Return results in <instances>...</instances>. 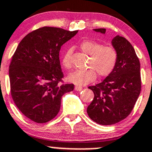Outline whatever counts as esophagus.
Masks as SVG:
<instances>
[{"mask_svg": "<svg viewBox=\"0 0 152 152\" xmlns=\"http://www.w3.org/2000/svg\"><path fill=\"white\" fill-rule=\"evenodd\" d=\"M83 89V88L81 87V86H75V90H76V91H81V90Z\"/></svg>", "mask_w": 152, "mask_h": 152, "instance_id": "1", "label": "esophagus"}]
</instances>
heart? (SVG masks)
<instances>
[{"instance_id": "1", "label": "heart", "mask_w": 152, "mask_h": 152, "mask_svg": "<svg viewBox=\"0 0 152 152\" xmlns=\"http://www.w3.org/2000/svg\"><path fill=\"white\" fill-rule=\"evenodd\" d=\"M80 48L86 54L90 56L86 70H78L68 76L71 82L79 86L92 82L97 74L104 77L110 74L118 61V53L113 47L104 45L93 40H84L80 45ZM63 66L67 69L72 68L71 50L64 53L62 58Z\"/></svg>"}]
</instances>
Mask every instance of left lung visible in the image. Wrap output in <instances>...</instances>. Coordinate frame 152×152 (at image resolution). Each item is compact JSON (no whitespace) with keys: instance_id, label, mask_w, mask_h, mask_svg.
<instances>
[{"instance_id":"1","label":"left lung","mask_w":152,"mask_h":152,"mask_svg":"<svg viewBox=\"0 0 152 152\" xmlns=\"http://www.w3.org/2000/svg\"><path fill=\"white\" fill-rule=\"evenodd\" d=\"M104 34L105 29H94ZM112 44L118 53V61L110 74L95 86H89L94 97L87 107L90 118L107 126L129 115L141 89L140 62L132 45L126 38L116 36Z\"/></svg>"}]
</instances>
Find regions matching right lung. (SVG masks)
<instances>
[{
  "label": "right lung",
  "mask_w": 152,
  "mask_h": 152,
  "mask_svg": "<svg viewBox=\"0 0 152 152\" xmlns=\"http://www.w3.org/2000/svg\"><path fill=\"white\" fill-rule=\"evenodd\" d=\"M77 32L43 26L25 36L13 55L9 66L11 97L31 121L45 123L53 119L63 95L74 89L73 84L63 83L59 52Z\"/></svg>",
  "instance_id": "1"
}]
</instances>
